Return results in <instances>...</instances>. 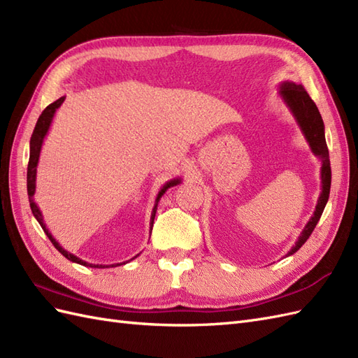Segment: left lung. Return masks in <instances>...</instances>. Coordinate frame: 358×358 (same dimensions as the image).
Returning a JSON list of instances; mask_svg holds the SVG:
<instances>
[{
  "label": "left lung",
  "mask_w": 358,
  "mask_h": 358,
  "mask_svg": "<svg viewBox=\"0 0 358 358\" xmlns=\"http://www.w3.org/2000/svg\"><path fill=\"white\" fill-rule=\"evenodd\" d=\"M279 96L285 101V105L291 110L292 117L297 121V124L301 130L303 136L308 141L310 151L321 160V193L316 203L315 211L309 222L306 223L304 229L301 231L299 240L295 241L292 249L287 253V257H291L297 252L303 244L308 241L310 234L313 232L316 223L320 222L321 214L327 206V201L330 196V186H331V166L329 157V148L325 142V127L324 121L316 108L315 101L309 97L308 91L303 85L292 83V80H283L279 84Z\"/></svg>",
  "instance_id": "8db88e82"
}]
</instances>
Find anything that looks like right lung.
Here are the masks:
<instances>
[{
  "instance_id": "obj_1",
  "label": "right lung",
  "mask_w": 358,
  "mask_h": 358,
  "mask_svg": "<svg viewBox=\"0 0 358 358\" xmlns=\"http://www.w3.org/2000/svg\"><path fill=\"white\" fill-rule=\"evenodd\" d=\"M66 97H59L58 100H55L54 103H50L49 106H46V109L42 112V115L38 117L37 120V124L34 127V131L31 135V141H29V162H28V171H27V190H28V199H29V207H31V211L34 214V217L37 219V222L40 223V227H42V229L45 231V234L48 236V238L52 241V244L55 246V249L63 255V257H66L69 261L71 262H76V264H80L84 265V267H93V268H108V267H117V265H122V264H127L129 261L135 259L139 257V253L136 255V257H134L131 259L126 261V262H120V264H110V265H103V264H90L84 259L78 258L76 255L67 252L63 246H59V243L52 237V234L49 232V229L46 228L45 224V220H43V214L42 211H40V208L37 207V203L34 202V193H36V177H37V165H38V157H40V151H42V145H43V141L48 135L49 131V127L50 124H52V120L55 117V112L57 109L63 105ZM181 182V178H172L169 181H166L165 185H163V187L159 190L157 193V198H156V202H155V207H152V211H151V217H150V231L152 229V223H155V217H156V211H157V203L160 201V198L163 196V193H165L169 187H173L177 186Z\"/></svg>"
}]
</instances>
